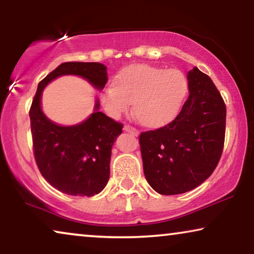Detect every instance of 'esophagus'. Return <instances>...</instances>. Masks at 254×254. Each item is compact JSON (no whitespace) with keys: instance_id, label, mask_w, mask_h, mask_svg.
<instances>
[{"instance_id":"obj_1","label":"esophagus","mask_w":254,"mask_h":254,"mask_svg":"<svg viewBox=\"0 0 254 254\" xmlns=\"http://www.w3.org/2000/svg\"><path fill=\"white\" fill-rule=\"evenodd\" d=\"M124 130L127 131V133H130L131 135H134V136H137V135H138V130L136 129L135 127L130 126V125H125V126H124Z\"/></svg>"}]
</instances>
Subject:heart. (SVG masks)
Listing matches in <instances>:
<instances>
[{
    "label": "heart",
    "mask_w": 254,
    "mask_h": 254,
    "mask_svg": "<svg viewBox=\"0 0 254 254\" xmlns=\"http://www.w3.org/2000/svg\"><path fill=\"white\" fill-rule=\"evenodd\" d=\"M188 90V79L180 69L135 65L123 69L113 86L102 91L101 98L113 118L126 113L134 103V115L139 123L161 127L176 118Z\"/></svg>",
    "instance_id": "1"
}]
</instances>
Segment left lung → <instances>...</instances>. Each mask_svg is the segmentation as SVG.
Here are the masks:
<instances>
[{
  "label": "left lung",
  "mask_w": 254,
  "mask_h": 254,
  "mask_svg": "<svg viewBox=\"0 0 254 254\" xmlns=\"http://www.w3.org/2000/svg\"><path fill=\"white\" fill-rule=\"evenodd\" d=\"M189 97L166 126L139 135L146 181L160 194H179L201 185L221 158L226 104L208 75L188 72Z\"/></svg>",
  "instance_id": "left-lung-1"
}]
</instances>
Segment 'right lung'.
I'll list each match as a JSON object with an SVG mask.
<instances>
[{
  "label": "right lung",
  "mask_w": 254,
  "mask_h": 254,
  "mask_svg": "<svg viewBox=\"0 0 254 254\" xmlns=\"http://www.w3.org/2000/svg\"><path fill=\"white\" fill-rule=\"evenodd\" d=\"M62 75H79L102 90L108 82L106 66L101 63L67 62L39 82L29 109L33 152L39 171L54 188L71 196L91 197L105 188L110 178V159L123 124L98 111L74 126H60L41 110L42 90Z\"/></svg>",
  "instance_id": "add662e5"
}]
</instances>
